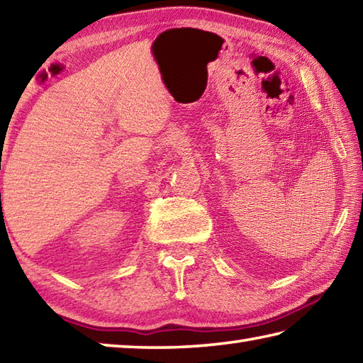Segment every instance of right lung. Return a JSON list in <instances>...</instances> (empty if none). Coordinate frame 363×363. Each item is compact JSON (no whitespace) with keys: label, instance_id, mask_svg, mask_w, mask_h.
Wrapping results in <instances>:
<instances>
[{"label":"right lung","instance_id":"add662e5","mask_svg":"<svg viewBox=\"0 0 363 363\" xmlns=\"http://www.w3.org/2000/svg\"><path fill=\"white\" fill-rule=\"evenodd\" d=\"M0 196H1V195H0Z\"/></svg>","mask_w":363,"mask_h":363}]
</instances>
